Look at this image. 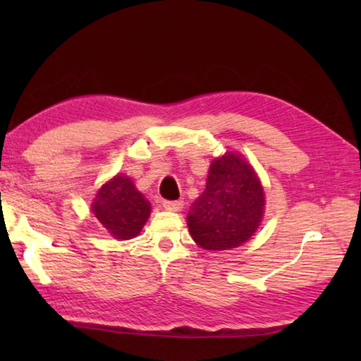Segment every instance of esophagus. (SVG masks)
<instances>
[{
  "label": "esophagus",
  "instance_id": "esophagus-1",
  "mask_svg": "<svg viewBox=\"0 0 361 361\" xmlns=\"http://www.w3.org/2000/svg\"><path fill=\"white\" fill-rule=\"evenodd\" d=\"M162 205H164V209H167V210L178 212L183 209V200H164Z\"/></svg>",
  "mask_w": 361,
  "mask_h": 361
}]
</instances>
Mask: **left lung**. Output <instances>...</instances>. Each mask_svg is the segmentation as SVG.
<instances>
[{
  "label": "left lung",
  "instance_id": "8db88e82",
  "mask_svg": "<svg viewBox=\"0 0 361 361\" xmlns=\"http://www.w3.org/2000/svg\"><path fill=\"white\" fill-rule=\"evenodd\" d=\"M264 213V192L252 166L226 152L210 166L205 191L194 200L188 226L205 250H229L255 234Z\"/></svg>",
  "mask_w": 361,
  "mask_h": 361
}]
</instances>
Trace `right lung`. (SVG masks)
<instances>
[{"mask_svg":"<svg viewBox=\"0 0 361 361\" xmlns=\"http://www.w3.org/2000/svg\"><path fill=\"white\" fill-rule=\"evenodd\" d=\"M92 212L114 239L127 240L142 231L149 218L151 204L130 178L118 175L97 192Z\"/></svg>","mask_w":361,"mask_h":361,"instance_id":"1","label":"right lung"}]
</instances>
